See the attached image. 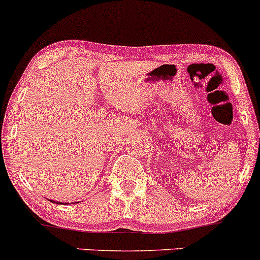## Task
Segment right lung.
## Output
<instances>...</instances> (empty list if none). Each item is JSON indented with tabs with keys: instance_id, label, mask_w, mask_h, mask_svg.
<instances>
[{
	"instance_id": "right-lung-1",
	"label": "right lung",
	"mask_w": 260,
	"mask_h": 260,
	"mask_svg": "<svg viewBox=\"0 0 260 260\" xmlns=\"http://www.w3.org/2000/svg\"><path fill=\"white\" fill-rule=\"evenodd\" d=\"M51 202H53V203H55L54 201H52V200H51ZM59 205H62V203H59Z\"/></svg>"
}]
</instances>
